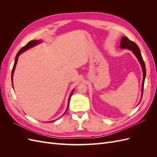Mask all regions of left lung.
<instances>
[{"instance_id":"obj_1","label":"left lung","mask_w":157,"mask_h":157,"mask_svg":"<svg viewBox=\"0 0 157 157\" xmlns=\"http://www.w3.org/2000/svg\"><path fill=\"white\" fill-rule=\"evenodd\" d=\"M121 48H128L130 50H132L134 54L137 57V58L138 59L141 65L142 70H143V82H142V87H141V98L143 96V92H144V82H145V78L146 76V69H145V65L144 61L142 58L141 52L138 46H137L134 42H133L130 40H129L128 37L126 36H123L121 40Z\"/></svg>"}]
</instances>
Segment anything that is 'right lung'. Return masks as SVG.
<instances>
[{
    "label": "right lung",
    "instance_id": "add662e5",
    "mask_svg": "<svg viewBox=\"0 0 157 157\" xmlns=\"http://www.w3.org/2000/svg\"><path fill=\"white\" fill-rule=\"evenodd\" d=\"M40 40H31V41H30V42H28V43H27L25 46H23V48H21L20 50H19V52H17V55H16V59H15V62H14V65H13V67L12 71V80H13V71H14V69H15V67H16V63H17V59H17V58H18V57L20 56V55L23 52H24V51H25V50H28L29 48H31V47L35 46L36 44L40 43ZM73 93V90L72 92H71V95H70V97H69V103H68V107H67V111L68 107H69V104L70 98H71V96H72ZM66 111H65V112H66Z\"/></svg>",
    "mask_w": 157,
    "mask_h": 157
}]
</instances>
